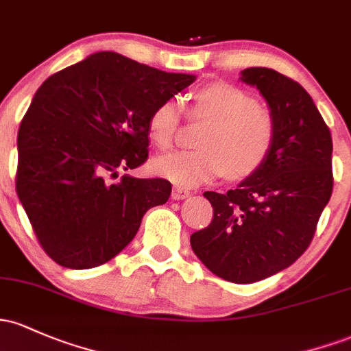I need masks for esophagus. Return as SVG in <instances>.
<instances>
[{
  "label": "esophagus",
  "mask_w": 351,
  "mask_h": 351,
  "mask_svg": "<svg viewBox=\"0 0 351 351\" xmlns=\"http://www.w3.org/2000/svg\"><path fill=\"white\" fill-rule=\"evenodd\" d=\"M190 195H191L190 191L184 190V188H182V186H173V190H171V198L176 199V202H178V199L188 198Z\"/></svg>",
  "instance_id": "obj_1"
}]
</instances>
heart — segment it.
<instances>
[{
    "label": "heart",
    "mask_w": 351,
    "mask_h": 351,
    "mask_svg": "<svg viewBox=\"0 0 351 351\" xmlns=\"http://www.w3.org/2000/svg\"><path fill=\"white\" fill-rule=\"evenodd\" d=\"M193 113L210 118L198 149H183L153 160V169L184 188H196L230 175L245 178L265 163L275 140V125L255 96L230 83H211L196 90ZM182 119L176 98L163 99L148 118V136L158 148L175 143Z\"/></svg>",
    "instance_id": "1"
}]
</instances>
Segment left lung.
I'll list each match as a JSON object with an SVG mask.
<instances>
[{
    "instance_id": "1",
    "label": "left lung",
    "mask_w": 351,
    "mask_h": 351,
    "mask_svg": "<svg viewBox=\"0 0 351 351\" xmlns=\"http://www.w3.org/2000/svg\"><path fill=\"white\" fill-rule=\"evenodd\" d=\"M240 80L267 99L275 125L260 169L226 193L205 191L213 206L191 248L211 273L255 283L305 253L333 190L332 134L305 88L269 68H246Z\"/></svg>"
}]
</instances>
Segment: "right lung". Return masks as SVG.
I'll use <instances>...</instances> for the list:
<instances>
[{
	"mask_svg": "<svg viewBox=\"0 0 351 351\" xmlns=\"http://www.w3.org/2000/svg\"><path fill=\"white\" fill-rule=\"evenodd\" d=\"M195 75L167 73L114 51L93 53L38 88L18 132V198L58 265L95 268L133 240L171 183L119 171L148 158V118Z\"/></svg>",
	"mask_w": 351,
	"mask_h": 351,
	"instance_id": "right-lung-1",
	"label": "right lung"
}]
</instances>
